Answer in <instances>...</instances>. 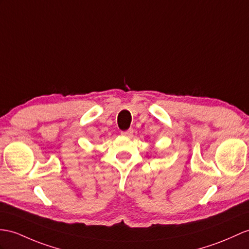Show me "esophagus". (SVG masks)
I'll return each instance as SVG.
<instances>
[{"label":"esophagus","instance_id":"34e87169","mask_svg":"<svg viewBox=\"0 0 249 249\" xmlns=\"http://www.w3.org/2000/svg\"><path fill=\"white\" fill-rule=\"evenodd\" d=\"M132 134H133V130L132 129H129V130H126V131H124V132H121V135H124V136H132Z\"/></svg>","mask_w":249,"mask_h":249}]
</instances>
